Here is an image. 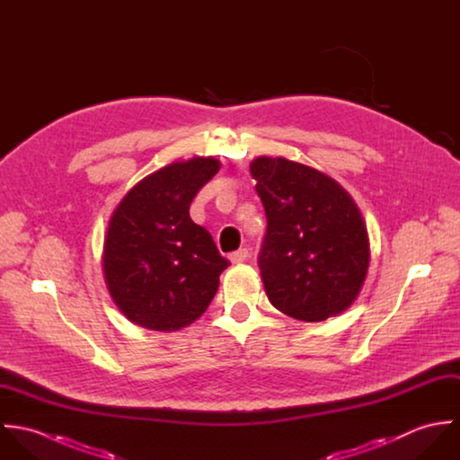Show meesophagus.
<instances>
[{
    "instance_id": "1",
    "label": "esophagus",
    "mask_w": 460,
    "mask_h": 460,
    "mask_svg": "<svg viewBox=\"0 0 460 460\" xmlns=\"http://www.w3.org/2000/svg\"><path fill=\"white\" fill-rule=\"evenodd\" d=\"M248 257H250V252H248L246 248H241V250H237V252H234V253L228 255V259H230V262L232 263L244 262Z\"/></svg>"
}]
</instances>
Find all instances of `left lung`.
Instances as JSON below:
<instances>
[{
	"label": "left lung",
	"instance_id": "1",
	"mask_svg": "<svg viewBox=\"0 0 460 460\" xmlns=\"http://www.w3.org/2000/svg\"><path fill=\"white\" fill-rule=\"evenodd\" d=\"M250 172L267 217L259 267L272 306L306 323L345 312L370 262L354 199L328 175L283 157H259Z\"/></svg>",
	"mask_w": 460,
	"mask_h": 460
}]
</instances>
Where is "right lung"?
<instances>
[{
    "instance_id": "right-lung-1",
    "label": "right lung",
    "mask_w": 460,
    "mask_h": 460,
    "mask_svg": "<svg viewBox=\"0 0 460 460\" xmlns=\"http://www.w3.org/2000/svg\"><path fill=\"white\" fill-rule=\"evenodd\" d=\"M219 166L212 157L168 164L139 181L115 208L102 270L113 301L134 324L186 328L216 296L230 262L191 219L190 205Z\"/></svg>"
}]
</instances>
